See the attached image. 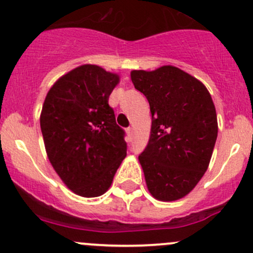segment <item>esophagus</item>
<instances>
[{
    "label": "esophagus",
    "instance_id": "1",
    "mask_svg": "<svg viewBox=\"0 0 253 253\" xmlns=\"http://www.w3.org/2000/svg\"><path fill=\"white\" fill-rule=\"evenodd\" d=\"M127 132V136H128V139L129 141H132V138H133V128L132 127H128V128L126 129Z\"/></svg>",
    "mask_w": 253,
    "mask_h": 253
}]
</instances>
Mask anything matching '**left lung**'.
I'll return each instance as SVG.
<instances>
[{"label":"left lung","mask_w":253,"mask_h":253,"mask_svg":"<svg viewBox=\"0 0 253 253\" xmlns=\"http://www.w3.org/2000/svg\"><path fill=\"white\" fill-rule=\"evenodd\" d=\"M131 79L152 112L149 141L138 157L148 190L159 201L182 198L205 175L218 136L211 94L174 66L133 71Z\"/></svg>","instance_id":"1"}]
</instances>
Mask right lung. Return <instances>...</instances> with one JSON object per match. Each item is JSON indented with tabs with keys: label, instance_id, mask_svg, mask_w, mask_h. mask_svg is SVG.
Listing matches in <instances>:
<instances>
[{
	"label": "right lung",
	"instance_id": "right-lung-1",
	"mask_svg": "<svg viewBox=\"0 0 253 253\" xmlns=\"http://www.w3.org/2000/svg\"><path fill=\"white\" fill-rule=\"evenodd\" d=\"M119 76L83 65L48 90L40 127L50 163L68 188L98 197L110 187L127 153L109 96Z\"/></svg>",
	"mask_w": 253,
	"mask_h": 253
}]
</instances>
